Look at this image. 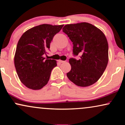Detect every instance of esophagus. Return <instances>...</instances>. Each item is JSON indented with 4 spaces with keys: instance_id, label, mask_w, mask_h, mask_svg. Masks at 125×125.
I'll list each match as a JSON object with an SVG mask.
<instances>
[{
    "instance_id": "34e87169",
    "label": "esophagus",
    "mask_w": 125,
    "mask_h": 125,
    "mask_svg": "<svg viewBox=\"0 0 125 125\" xmlns=\"http://www.w3.org/2000/svg\"><path fill=\"white\" fill-rule=\"evenodd\" d=\"M58 62H59V63H63V62H64L65 61H62V60H60V59H59V60H58Z\"/></svg>"
}]
</instances>
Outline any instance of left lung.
<instances>
[{"label": "left lung", "instance_id": "8db88e82", "mask_svg": "<svg viewBox=\"0 0 125 125\" xmlns=\"http://www.w3.org/2000/svg\"><path fill=\"white\" fill-rule=\"evenodd\" d=\"M63 31L73 42V53L80 59L69 60L71 70L67 76L80 87L96 83L105 71L108 62V45L104 33L90 23L67 24Z\"/></svg>", "mask_w": 125, "mask_h": 125}]
</instances>
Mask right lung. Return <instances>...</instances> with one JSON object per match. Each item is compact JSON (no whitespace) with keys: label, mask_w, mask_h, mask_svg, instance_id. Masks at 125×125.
I'll return each mask as SVG.
<instances>
[{"label":"right lung","mask_w":125,"mask_h":125,"mask_svg":"<svg viewBox=\"0 0 125 125\" xmlns=\"http://www.w3.org/2000/svg\"><path fill=\"white\" fill-rule=\"evenodd\" d=\"M63 25H37L25 31L19 39L14 66L19 80L27 87L40 90L48 83L52 70L57 66V61L45 59L43 55L50 48L53 37Z\"/></svg>","instance_id":"add662e5"}]
</instances>
